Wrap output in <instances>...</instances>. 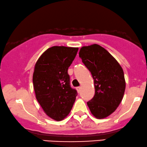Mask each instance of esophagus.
<instances>
[{
    "mask_svg": "<svg viewBox=\"0 0 147 147\" xmlns=\"http://www.w3.org/2000/svg\"><path fill=\"white\" fill-rule=\"evenodd\" d=\"M81 87H77L76 88V89H77V92H80V91H81Z\"/></svg>",
    "mask_w": 147,
    "mask_h": 147,
    "instance_id": "esophagus-1",
    "label": "esophagus"
}]
</instances>
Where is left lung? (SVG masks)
Here are the masks:
<instances>
[{
	"label": "left lung",
	"instance_id": "obj_1",
	"mask_svg": "<svg viewBox=\"0 0 147 147\" xmlns=\"http://www.w3.org/2000/svg\"><path fill=\"white\" fill-rule=\"evenodd\" d=\"M94 81L95 94L87 102L97 118H104L116 110L123 98L125 81L123 68L107 51L98 45L84 47L79 51Z\"/></svg>",
	"mask_w": 147,
	"mask_h": 147
}]
</instances>
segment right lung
Segmentation results:
<instances>
[{"mask_svg":"<svg viewBox=\"0 0 147 147\" xmlns=\"http://www.w3.org/2000/svg\"><path fill=\"white\" fill-rule=\"evenodd\" d=\"M78 48L53 47L40 56L35 66L33 88L37 100L49 117L59 121L68 116L77 92L71 88L68 69Z\"/></svg>","mask_w":147,"mask_h":147,"instance_id":"obj_1","label":"right lung"}]
</instances>
